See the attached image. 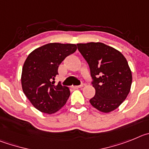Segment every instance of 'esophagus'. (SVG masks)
I'll use <instances>...</instances> for the list:
<instances>
[{"label": "esophagus", "mask_w": 149, "mask_h": 149, "mask_svg": "<svg viewBox=\"0 0 149 149\" xmlns=\"http://www.w3.org/2000/svg\"><path fill=\"white\" fill-rule=\"evenodd\" d=\"M72 88L73 89H79V88H81V86H72Z\"/></svg>", "instance_id": "esophagus-1"}]
</instances>
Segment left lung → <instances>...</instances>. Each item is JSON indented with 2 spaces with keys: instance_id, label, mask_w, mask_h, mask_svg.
<instances>
[{
  "instance_id": "8db88e82",
  "label": "left lung",
  "mask_w": 149,
  "mask_h": 149,
  "mask_svg": "<svg viewBox=\"0 0 149 149\" xmlns=\"http://www.w3.org/2000/svg\"><path fill=\"white\" fill-rule=\"evenodd\" d=\"M78 49L91 70L96 93L90 100L91 105L103 113L120 106L131 90L132 74L125 56L103 43L77 44Z\"/></svg>"
}]
</instances>
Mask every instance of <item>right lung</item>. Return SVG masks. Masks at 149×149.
Segmentation results:
<instances>
[{"label":"right lung","instance_id":"obj_1","mask_svg":"<svg viewBox=\"0 0 149 149\" xmlns=\"http://www.w3.org/2000/svg\"><path fill=\"white\" fill-rule=\"evenodd\" d=\"M77 49L73 44L49 43L34 49L22 68L21 85L33 106L43 113L59 111L70 95V89L58 83L54 85L58 68L67 56Z\"/></svg>","mask_w":149,"mask_h":149}]
</instances>
